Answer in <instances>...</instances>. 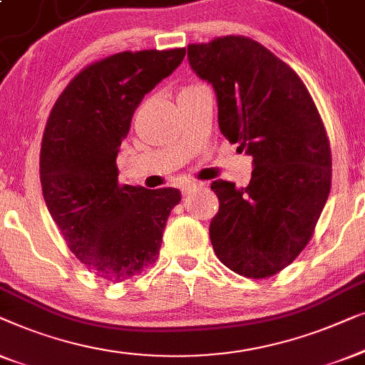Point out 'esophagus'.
<instances>
[{"instance_id":"esophagus-1","label":"esophagus","mask_w":365,"mask_h":365,"mask_svg":"<svg viewBox=\"0 0 365 365\" xmlns=\"http://www.w3.org/2000/svg\"><path fill=\"white\" fill-rule=\"evenodd\" d=\"M198 187H202V185L200 183H185V185H182V195H190L193 192V190H197Z\"/></svg>"}]
</instances>
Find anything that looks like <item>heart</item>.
<instances>
[{
    "instance_id": "heart-1",
    "label": "heart",
    "mask_w": 365,
    "mask_h": 365,
    "mask_svg": "<svg viewBox=\"0 0 365 365\" xmlns=\"http://www.w3.org/2000/svg\"><path fill=\"white\" fill-rule=\"evenodd\" d=\"M190 87H193V86H188V87H185V89H190ZM185 89H183V91H185Z\"/></svg>"
}]
</instances>
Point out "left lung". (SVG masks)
Wrapping results in <instances>:
<instances>
[{
	"label": "left lung",
	"mask_w": 365,
	"mask_h": 365,
	"mask_svg": "<svg viewBox=\"0 0 365 365\" xmlns=\"http://www.w3.org/2000/svg\"><path fill=\"white\" fill-rule=\"evenodd\" d=\"M188 64L213 86L220 130L253 157L248 187L215 180L220 208L210 240L220 261L246 278H268L311 240L331 190V148L304 82L243 36L188 46Z\"/></svg>",
	"instance_id": "left-lung-1"
}]
</instances>
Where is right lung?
<instances>
[{
	"label": "right lung",
	"mask_w": 365,
	"mask_h": 365,
	"mask_svg": "<svg viewBox=\"0 0 365 365\" xmlns=\"http://www.w3.org/2000/svg\"><path fill=\"white\" fill-rule=\"evenodd\" d=\"M185 49L119 53L87 66L56 101L41 145L43 197L87 269L112 283L155 263L177 188L119 185L115 160L143 96L175 71Z\"/></svg>",
	"instance_id": "obj_1"
}]
</instances>
